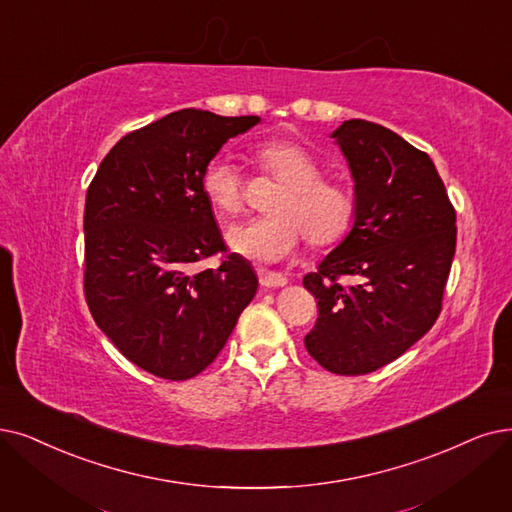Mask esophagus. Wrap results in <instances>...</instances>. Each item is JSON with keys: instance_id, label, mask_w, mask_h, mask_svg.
<instances>
[{"instance_id": "1", "label": "esophagus", "mask_w": 512, "mask_h": 512, "mask_svg": "<svg viewBox=\"0 0 512 512\" xmlns=\"http://www.w3.org/2000/svg\"><path fill=\"white\" fill-rule=\"evenodd\" d=\"M258 279L264 288H283V285H288V279H285L281 273H273V271H258Z\"/></svg>"}]
</instances>
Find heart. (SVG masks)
Returning a JSON list of instances; mask_svg holds the SVG:
<instances>
[{
  "mask_svg": "<svg viewBox=\"0 0 512 512\" xmlns=\"http://www.w3.org/2000/svg\"><path fill=\"white\" fill-rule=\"evenodd\" d=\"M258 166L273 174L283 189L267 218H254L227 229L229 250L273 264L298 252L304 237L317 248L338 243L355 220V195L338 180L323 178L319 159L292 140H267L256 147ZM201 191L220 214H237L243 206V178L227 155L212 157L201 172Z\"/></svg>",
  "mask_w": 512,
  "mask_h": 512,
  "instance_id": "b5f03b06",
  "label": "heart"
}]
</instances>
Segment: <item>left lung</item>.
I'll return each instance as SVG.
<instances>
[{
  "label": "left lung",
  "mask_w": 512,
  "mask_h": 512,
  "mask_svg": "<svg viewBox=\"0 0 512 512\" xmlns=\"http://www.w3.org/2000/svg\"><path fill=\"white\" fill-rule=\"evenodd\" d=\"M330 136L355 182V220L302 279L319 306L304 346L327 372L359 376L401 357L437 321L456 212L433 159L399 134L349 119Z\"/></svg>",
  "instance_id": "left-lung-1"
}]
</instances>
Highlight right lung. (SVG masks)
Instances as JSON below:
<instances>
[{
  "label": "right lung",
  "mask_w": 512,
  "mask_h": 512,
  "mask_svg": "<svg viewBox=\"0 0 512 512\" xmlns=\"http://www.w3.org/2000/svg\"><path fill=\"white\" fill-rule=\"evenodd\" d=\"M260 124L182 109L130 132L102 159L86 195V300L121 355L166 380L216 359L258 290L250 260L224 252L201 172L227 140Z\"/></svg>",
  "instance_id": "add662e5"
}]
</instances>
